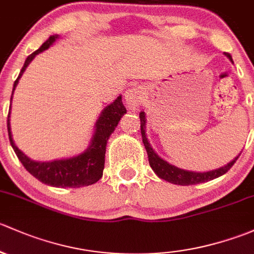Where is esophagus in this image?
Instances as JSON below:
<instances>
[{
    "instance_id": "34e87169",
    "label": "esophagus",
    "mask_w": 254,
    "mask_h": 254,
    "mask_svg": "<svg viewBox=\"0 0 254 254\" xmlns=\"http://www.w3.org/2000/svg\"><path fill=\"white\" fill-rule=\"evenodd\" d=\"M143 89L140 87H134L126 90V104L130 110H135L143 101Z\"/></svg>"
}]
</instances>
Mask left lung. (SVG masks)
Masks as SVG:
<instances>
[{
  "instance_id": "left-lung-1",
  "label": "left lung",
  "mask_w": 254,
  "mask_h": 254,
  "mask_svg": "<svg viewBox=\"0 0 254 254\" xmlns=\"http://www.w3.org/2000/svg\"><path fill=\"white\" fill-rule=\"evenodd\" d=\"M227 57L230 59V61H232L231 55L225 52ZM140 133H142L143 143H144V146L146 149V153H148V159H149V165H150L151 169L154 170L156 175H158L160 179L165 180V181L171 182V184L180 185V186H190V185H197L202 184V182L210 181V180L218 179V177L223 176L224 174H226L230 169H231L232 165L236 163V160L239 159L235 158L231 163H229L227 165L218 170H213V171L208 172H193V171H186V170H181L179 167L171 165L167 161L163 160L155 151L153 150L150 144H149L148 139L145 137V115L144 112H140Z\"/></svg>"
}]
</instances>
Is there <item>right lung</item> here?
<instances>
[{
	"label": "right lung",
	"mask_w": 254,
	"mask_h": 254,
	"mask_svg": "<svg viewBox=\"0 0 254 254\" xmlns=\"http://www.w3.org/2000/svg\"><path fill=\"white\" fill-rule=\"evenodd\" d=\"M57 38H59V35L50 36L48 40L41 45V48H39L36 51H34L33 54L27 57L24 66L20 69L19 75L15 79L14 85H13V91H14V88L18 84V80L22 77L23 72L27 68L28 64H30L31 60L38 54L43 52L44 50L49 49L50 45H52V43ZM10 100H12V98H10ZM126 111L127 110L122 104L121 96H119L108 108L104 109L100 119L96 122L95 134H94L90 146L87 149V151L82 153L80 155L74 156V158L49 161V163H39V161L30 160L25 154H23L17 148V145L13 142L8 115V117H7V128H8L9 142L13 150L17 154L18 159L23 164V166L43 184L62 188H79L83 187V186H90L98 182L103 176L104 165H105L106 144H108L109 137L115 130L121 117L126 114Z\"/></svg>",
	"instance_id": "obj_1"
}]
</instances>
